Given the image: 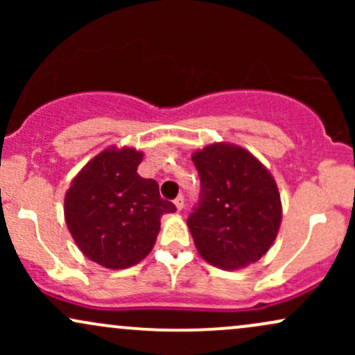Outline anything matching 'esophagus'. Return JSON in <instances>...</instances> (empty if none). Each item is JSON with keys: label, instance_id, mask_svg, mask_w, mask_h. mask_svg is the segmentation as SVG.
<instances>
[{"label": "esophagus", "instance_id": "34e87169", "mask_svg": "<svg viewBox=\"0 0 355 355\" xmlns=\"http://www.w3.org/2000/svg\"><path fill=\"white\" fill-rule=\"evenodd\" d=\"M173 203L175 207H177V210H183V207H185V198H183V195H178L173 200Z\"/></svg>", "mask_w": 355, "mask_h": 355}]
</instances>
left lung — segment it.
I'll return each instance as SVG.
<instances>
[{"mask_svg":"<svg viewBox=\"0 0 355 355\" xmlns=\"http://www.w3.org/2000/svg\"><path fill=\"white\" fill-rule=\"evenodd\" d=\"M191 162L200 175V195L187 225L198 254L223 270L257 262L274 243L282 218L272 175L234 145H209Z\"/></svg>","mask_w":355,"mask_h":355,"instance_id":"8db88e82","label":"left lung"}]
</instances>
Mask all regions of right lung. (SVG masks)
Masks as SVG:
<instances>
[{
  "label": "right lung",
  "instance_id": "1",
  "mask_svg": "<svg viewBox=\"0 0 355 355\" xmlns=\"http://www.w3.org/2000/svg\"><path fill=\"white\" fill-rule=\"evenodd\" d=\"M141 153L105 150L71 182L64 218L80 250L107 268L132 267L153 248L160 217L177 207L160 197L158 183L137 173Z\"/></svg>",
  "mask_w": 355,
  "mask_h": 355
}]
</instances>
